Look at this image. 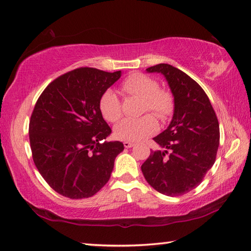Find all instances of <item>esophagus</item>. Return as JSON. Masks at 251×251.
I'll list each match as a JSON object with an SVG mask.
<instances>
[{"label": "esophagus", "mask_w": 251, "mask_h": 251, "mask_svg": "<svg viewBox=\"0 0 251 251\" xmlns=\"http://www.w3.org/2000/svg\"><path fill=\"white\" fill-rule=\"evenodd\" d=\"M132 146H134V143H132V142H130V141H124V147H125V148L129 149V148H131Z\"/></svg>", "instance_id": "esophagus-1"}]
</instances>
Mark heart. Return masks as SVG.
Instances as JSON below:
<instances>
[{
  "instance_id": "heart-1",
  "label": "heart",
  "mask_w": 251,
  "mask_h": 251,
  "mask_svg": "<svg viewBox=\"0 0 251 251\" xmlns=\"http://www.w3.org/2000/svg\"><path fill=\"white\" fill-rule=\"evenodd\" d=\"M157 87L155 79L142 73H132L122 83V89L125 93L143 100V110L151 111L161 120H165L174 109L173 96L167 90ZM99 108L106 121L117 122L121 119V101L114 90H105L100 98ZM156 130V120L153 115L147 114L138 119L123 120L115 126L114 134L121 140L139 141Z\"/></svg>"
}]
</instances>
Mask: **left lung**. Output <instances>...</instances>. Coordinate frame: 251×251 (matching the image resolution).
Instances as JSON below:
<instances>
[{"mask_svg":"<svg viewBox=\"0 0 251 251\" xmlns=\"http://www.w3.org/2000/svg\"><path fill=\"white\" fill-rule=\"evenodd\" d=\"M161 73L174 97V114L166 129L154 137L161 150L152 151L141 170L154 190L167 196L188 193L215 163L219 123L206 93L179 69L159 63L147 69Z\"/></svg>","mask_w":251,"mask_h":251,"instance_id":"obj_1","label":"left lung"}]
</instances>
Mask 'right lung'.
Segmentation results:
<instances>
[{
    "label": "right lung",
    "instance_id": "1",
    "mask_svg": "<svg viewBox=\"0 0 251 251\" xmlns=\"http://www.w3.org/2000/svg\"><path fill=\"white\" fill-rule=\"evenodd\" d=\"M122 75L79 68L56 78L37 99L29 125L33 161L50 188L72 200L95 195L108 182L121 141L99 108L101 96Z\"/></svg>",
    "mask_w": 251,
    "mask_h": 251
}]
</instances>
